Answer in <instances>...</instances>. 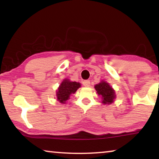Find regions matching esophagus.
Here are the masks:
<instances>
[{"instance_id":"34e87169","label":"esophagus","mask_w":159,"mask_h":159,"mask_svg":"<svg viewBox=\"0 0 159 159\" xmlns=\"http://www.w3.org/2000/svg\"><path fill=\"white\" fill-rule=\"evenodd\" d=\"M90 80H85L83 81V85L85 86V87H88V86H90Z\"/></svg>"}]
</instances>
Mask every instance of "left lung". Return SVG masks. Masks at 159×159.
<instances>
[{"instance_id":"8db88e82","label":"left lung","mask_w":159,"mask_h":159,"mask_svg":"<svg viewBox=\"0 0 159 159\" xmlns=\"http://www.w3.org/2000/svg\"><path fill=\"white\" fill-rule=\"evenodd\" d=\"M95 90L99 95L102 96V103L103 104H111L116 98L115 92L113 88L104 81H102L95 86Z\"/></svg>"}]
</instances>
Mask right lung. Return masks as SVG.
Instances as JSON below:
<instances>
[{"label": "right lung", "instance_id": "add662e5", "mask_svg": "<svg viewBox=\"0 0 159 159\" xmlns=\"http://www.w3.org/2000/svg\"><path fill=\"white\" fill-rule=\"evenodd\" d=\"M80 87L79 83L71 82L68 79H64L58 88L57 92V100L60 103H65L66 100H68L70 95L72 93H75L78 88Z\"/></svg>", "mask_w": 159, "mask_h": 159}]
</instances>
